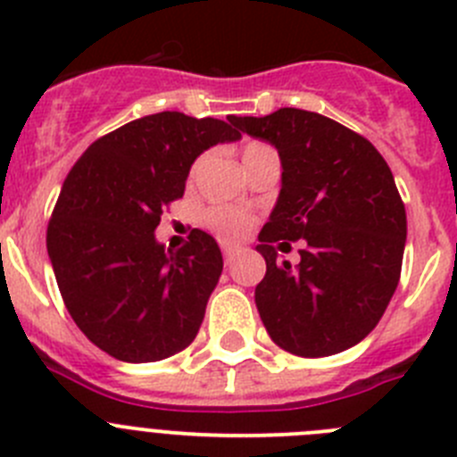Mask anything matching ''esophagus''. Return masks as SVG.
<instances>
[{
  "label": "esophagus",
  "instance_id": "esophagus-1",
  "mask_svg": "<svg viewBox=\"0 0 457 457\" xmlns=\"http://www.w3.org/2000/svg\"><path fill=\"white\" fill-rule=\"evenodd\" d=\"M221 253H224V261H226V263H231V261H233V253H236V249H233V247H226V245H224V247H221Z\"/></svg>",
  "mask_w": 457,
  "mask_h": 457
}]
</instances>
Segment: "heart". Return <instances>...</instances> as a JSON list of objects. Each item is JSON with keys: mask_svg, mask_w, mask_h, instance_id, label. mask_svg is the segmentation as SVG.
I'll use <instances>...</instances> for the list:
<instances>
[{"mask_svg": "<svg viewBox=\"0 0 457 457\" xmlns=\"http://www.w3.org/2000/svg\"><path fill=\"white\" fill-rule=\"evenodd\" d=\"M263 151H272V148H268L265 144H249L242 151V160H249V157ZM196 169H199V164L194 167V171ZM204 226L221 242H237L252 231L253 217L245 210L236 208V205H212L204 212Z\"/></svg>", "mask_w": 457, "mask_h": 457, "instance_id": "heart-1", "label": "heart"}]
</instances>
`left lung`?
<instances>
[{"label":"left lung","mask_w":457,"mask_h":457,"mask_svg":"<svg viewBox=\"0 0 457 457\" xmlns=\"http://www.w3.org/2000/svg\"><path fill=\"white\" fill-rule=\"evenodd\" d=\"M281 157V192L258 236L265 277L256 306L286 353L327 357L369 337L401 281L407 217L394 173L366 137L306 109L231 116ZM304 239L295 269L276 258Z\"/></svg>","instance_id":"obj_1"}]
</instances>
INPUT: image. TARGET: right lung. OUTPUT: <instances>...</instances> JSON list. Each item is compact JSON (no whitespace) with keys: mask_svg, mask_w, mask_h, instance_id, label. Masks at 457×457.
I'll return each mask as SVG.
<instances>
[{"mask_svg":"<svg viewBox=\"0 0 457 457\" xmlns=\"http://www.w3.org/2000/svg\"><path fill=\"white\" fill-rule=\"evenodd\" d=\"M237 137L226 120L160 112L96 139L68 171L47 253L68 313L103 353L144 364L194 341L221 252L199 228L179 252H164L153 231L183 199L194 160Z\"/></svg>","mask_w":457,"mask_h":457,"instance_id":"obj_1","label":"right lung"}]
</instances>
